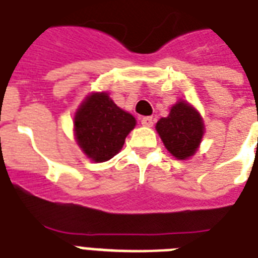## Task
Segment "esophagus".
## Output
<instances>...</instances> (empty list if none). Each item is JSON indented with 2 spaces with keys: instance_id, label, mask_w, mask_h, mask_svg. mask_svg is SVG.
Masks as SVG:
<instances>
[{
  "instance_id": "esophagus-1",
  "label": "esophagus",
  "mask_w": 258,
  "mask_h": 258,
  "mask_svg": "<svg viewBox=\"0 0 258 258\" xmlns=\"http://www.w3.org/2000/svg\"><path fill=\"white\" fill-rule=\"evenodd\" d=\"M142 124L145 125V127H153L154 124V119L151 116H145L142 117Z\"/></svg>"
}]
</instances>
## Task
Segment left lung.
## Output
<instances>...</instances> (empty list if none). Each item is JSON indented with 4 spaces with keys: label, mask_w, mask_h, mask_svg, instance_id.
<instances>
[{
    "label": "left lung",
    "mask_w": 258,
    "mask_h": 258,
    "mask_svg": "<svg viewBox=\"0 0 258 258\" xmlns=\"http://www.w3.org/2000/svg\"><path fill=\"white\" fill-rule=\"evenodd\" d=\"M204 130L200 112L183 100L172 105L169 116L162 117L157 123V131L167 151L180 161L196 154Z\"/></svg>",
    "instance_id": "8db88e82"
}]
</instances>
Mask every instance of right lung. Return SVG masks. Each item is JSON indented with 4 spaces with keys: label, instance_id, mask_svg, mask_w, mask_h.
<instances>
[{
    "label": "right lung",
    "instance_id": "right-lung-1",
    "mask_svg": "<svg viewBox=\"0 0 258 258\" xmlns=\"http://www.w3.org/2000/svg\"><path fill=\"white\" fill-rule=\"evenodd\" d=\"M135 124V117L119 108L107 92L87 96L74 119L79 147L93 162H105L115 157Z\"/></svg>",
    "mask_w": 258,
    "mask_h": 258
}]
</instances>
